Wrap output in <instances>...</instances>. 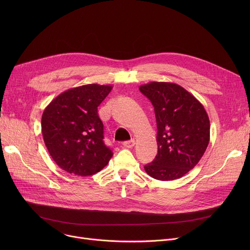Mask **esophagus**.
Masks as SVG:
<instances>
[{
    "label": "esophagus",
    "mask_w": 250,
    "mask_h": 250,
    "mask_svg": "<svg viewBox=\"0 0 250 250\" xmlns=\"http://www.w3.org/2000/svg\"><path fill=\"white\" fill-rule=\"evenodd\" d=\"M123 145L125 148H133L135 145V141L134 140H130V141H125L123 143Z\"/></svg>",
    "instance_id": "obj_1"
}]
</instances>
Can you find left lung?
<instances>
[{
	"label": "left lung",
	"mask_w": 250,
	"mask_h": 250,
	"mask_svg": "<svg viewBox=\"0 0 250 250\" xmlns=\"http://www.w3.org/2000/svg\"><path fill=\"white\" fill-rule=\"evenodd\" d=\"M140 91L152 102L157 123L158 154L144 166L158 180H174L199 163L209 142V120L203 104L185 88L151 82Z\"/></svg>",
	"instance_id": "1"
}]
</instances>
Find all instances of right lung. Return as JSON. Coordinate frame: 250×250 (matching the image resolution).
Segmentation results:
<instances>
[{"label": "right lung", "mask_w": 250, "mask_h": 250, "mask_svg": "<svg viewBox=\"0 0 250 250\" xmlns=\"http://www.w3.org/2000/svg\"><path fill=\"white\" fill-rule=\"evenodd\" d=\"M112 86L88 84L62 92L45 107L42 132L49 155L64 171L93 175L106 166L112 151L103 142L97 107Z\"/></svg>", "instance_id": "1"}]
</instances>
